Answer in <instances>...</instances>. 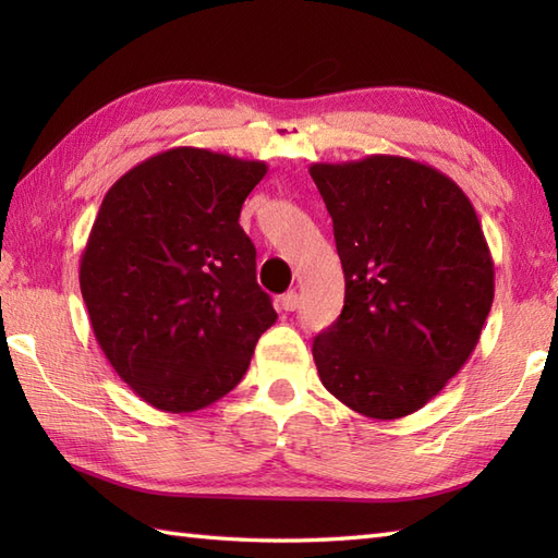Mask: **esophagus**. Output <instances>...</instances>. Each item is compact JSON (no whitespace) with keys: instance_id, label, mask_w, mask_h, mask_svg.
<instances>
[{"instance_id":"esophagus-1","label":"esophagus","mask_w":558,"mask_h":558,"mask_svg":"<svg viewBox=\"0 0 558 558\" xmlns=\"http://www.w3.org/2000/svg\"><path fill=\"white\" fill-rule=\"evenodd\" d=\"M280 306H282V310H286V312H294V310H298V306H300V294L294 292V290L286 292V294H282V298H280Z\"/></svg>"}]
</instances>
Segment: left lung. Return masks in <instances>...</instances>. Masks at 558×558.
I'll use <instances>...</instances> for the list:
<instances>
[{
  "mask_svg": "<svg viewBox=\"0 0 558 558\" xmlns=\"http://www.w3.org/2000/svg\"><path fill=\"white\" fill-rule=\"evenodd\" d=\"M333 218L345 304L314 338L322 384L372 420L424 408L477 348L494 260L462 189L400 156L314 162Z\"/></svg>",
  "mask_w": 558,
  "mask_h": 558,
  "instance_id": "1",
  "label": "left lung"
}]
</instances>
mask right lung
<instances>
[{
    "instance_id": "obj_1",
    "label": "right lung",
    "mask_w": 558,
    "mask_h": 558,
    "mask_svg": "<svg viewBox=\"0 0 558 558\" xmlns=\"http://www.w3.org/2000/svg\"><path fill=\"white\" fill-rule=\"evenodd\" d=\"M268 165L170 148L105 194L81 254V294L112 369L165 412H194L242 381L276 324L240 228Z\"/></svg>"
}]
</instances>
